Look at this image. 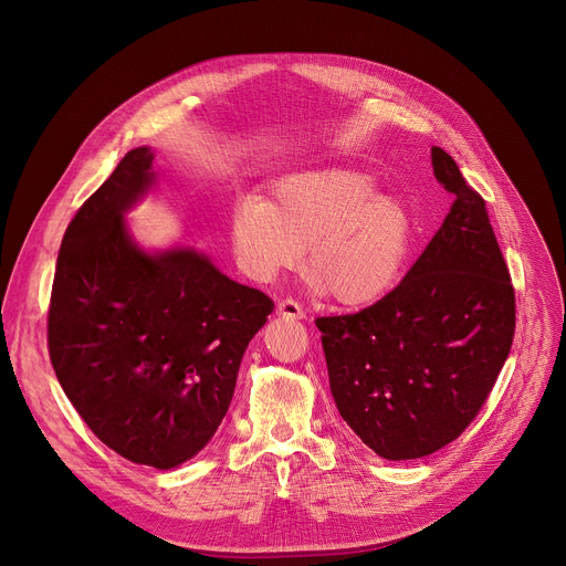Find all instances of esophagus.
I'll use <instances>...</instances> for the list:
<instances>
[{"label": "esophagus", "instance_id": "1", "mask_svg": "<svg viewBox=\"0 0 566 566\" xmlns=\"http://www.w3.org/2000/svg\"><path fill=\"white\" fill-rule=\"evenodd\" d=\"M276 313L283 315V317H290V319H304V317H306L304 308H302L297 302H294V300H283V302H279Z\"/></svg>", "mask_w": 566, "mask_h": 566}]
</instances>
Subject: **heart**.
I'll return each mask as SVG.
<instances>
[{"mask_svg": "<svg viewBox=\"0 0 566 566\" xmlns=\"http://www.w3.org/2000/svg\"><path fill=\"white\" fill-rule=\"evenodd\" d=\"M415 234L410 209L380 196L378 179L353 168L290 175L274 186L272 205L247 198L232 219L234 258L249 279L274 281L302 262L306 247L313 287L349 308L394 290Z\"/></svg>", "mask_w": 566, "mask_h": 566, "instance_id": "b5f03b06", "label": "heart"}]
</instances>
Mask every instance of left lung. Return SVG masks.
Listing matches in <instances>:
<instances>
[{"mask_svg":"<svg viewBox=\"0 0 566 566\" xmlns=\"http://www.w3.org/2000/svg\"><path fill=\"white\" fill-rule=\"evenodd\" d=\"M430 158L453 205L406 279L359 313L315 319L340 417L387 461L421 459L459 438L516 332V294L486 202L444 149Z\"/></svg>","mask_w":566,"mask_h":566,"instance_id":"1","label":"left lung"}]
</instances>
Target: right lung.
<instances>
[{
	"label": "right lung",
	"mask_w": 566,
	"mask_h": 566,
	"mask_svg": "<svg viewBox=\"0 0 566 566\" xmlns=\"http://www.w3.org/2000/svg\"><path fill=\"white\" fill-rule=\"evenodd\" d=\"M130 149L75 211L57 255L48 353L92 433L124 459L170 470L217 433L241 357L274 302L205 255L140 251L124 211L154 184Z\"/></svg>",
	"instance_id": "1"
}]
</instances>
